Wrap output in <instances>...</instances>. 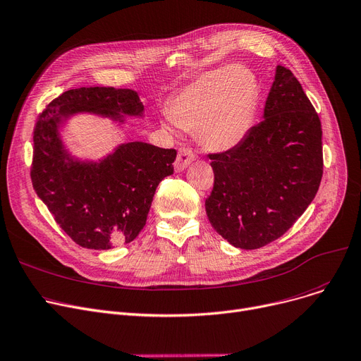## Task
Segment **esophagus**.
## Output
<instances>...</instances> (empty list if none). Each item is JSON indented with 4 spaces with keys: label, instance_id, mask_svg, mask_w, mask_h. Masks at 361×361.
Here are the masks:
<instances>
[{
    "label": "esophagus",
    "instance_id": "obj_1",
    "mask_svg": "<svg viewBox=\"0 0 361 361\" xmlns=\"http://www.w3.org/2000/svg\"><path fill=\"white\" fill-rule=\"evenodd\" d=\"M194 160H195V154L192 153V150H190V148H186V147L180 148L179 153H178V157H176V160H175V169H176V172L185 171V169H186L190 163H192Z\"/></svg>",
    "mask_w": 361,
    "mask_h": 361
}]
</instances>
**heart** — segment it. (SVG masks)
Returning <instances> with one entry per match:
<instances>
[{
	"instance_id": "b5f03b06",
	"label": "heart",
	"mask_w": 361,
	"mask_h": 361,
	"mask_svg": "<svg viewBox=\"0 0 361 361\" xmlns=\"http://www.w3.org/2000/svg\"><path fill=\"white\" fill-rule=\"evenodd\" d=\"M259 99L258 80L250 70L235 66L201 75L169 106V116L195 131L209 150L238 147L252 128Z\"/></svg>"
}]
</instances>
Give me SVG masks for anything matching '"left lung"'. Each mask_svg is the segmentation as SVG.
<instances>
[{
	"mask_svg": "<svg viewBox=\"0 0 361 361\" xmlns=\"http://www.w3.org/2000/svg\"><path fill=\"white\" fill-rule=\"evenodd\" d=\"M208 157L214 188L205 211L230 245L262 247L305 213L324 173L322 126L288 68L275 70L264 119L238 147Z\"/></svg>",
	"mask_w": 361,
	"mask_h": 361,
	"instance_id": "1",
	"label": "left lung"
}]
</instances>
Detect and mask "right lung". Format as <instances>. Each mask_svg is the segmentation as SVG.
<instances>
[{"label":"right lung","mask_w":361,"mask_h":361,"mask_svg":"<svg viewBox=\"0 0 361 361\" xmlns=\"http://www.w3.org/2000/svg\"><path fill=\"white\" fill-rule=\"evenodd\" d=\"M131 89L80 87L63 92L37 116L30 178L59 227L80 246L111 249L133 242L142 230L156 188L173 173L176 150L142 141L118 145L99 161L68 153L59 128L77 114L123 123L142 116Z\"/></svg>","instance_id":"obj_1"}]
</instances>
